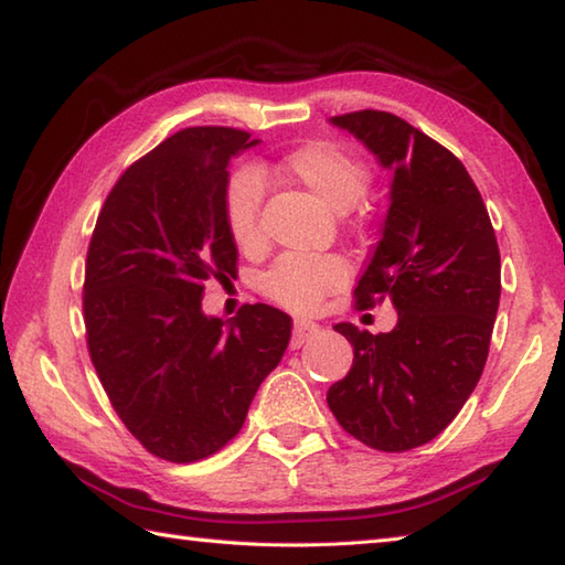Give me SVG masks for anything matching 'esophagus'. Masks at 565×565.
Listing matches in <instances>:
<instances>
[{
	"mask_svg": "<svg viewBox=\"0 0 565 565\" xmlns=\"http://www.w3.org/2000/svg\"><path fill=\"white\" fill-rule=\"evenodd\" d=\"M318 326L316 322H310V320H296L294 322V347H301L303 342H308L310 338H313V334H318Z\"/></svg>",
	"mask_w": 565,
	"mask_h": 565,
	"instance_id": "1",
	"label": "esophagus"
}]
</instances>
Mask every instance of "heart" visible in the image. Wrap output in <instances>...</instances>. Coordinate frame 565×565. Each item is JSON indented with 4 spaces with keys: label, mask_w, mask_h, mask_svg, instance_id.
<instances>
[{
    "label": "heart",
    "mask_w": 565,
    "mask_h": 565,
    "mask_svg": "<svg viewBox=\"0 0 565 565\" xmlns=\"http://www.w3.org/2000/svg\"><path fill=\"white\" fill-rule=\"evenodd\" d=\"M281 167L286 174L330 203L334 211L356 206L371 184L369 164L332 140L303 142L284 154ZM262 199L264 182L257 167H237L223 191V223L235 247L247 255L264 247ZM347 279H350V267L338 255L289 252L262 276V291L274 303L294 313H310Z\"/></svg>",
    "instance_id": "b5f03b06"
}]
</instances>
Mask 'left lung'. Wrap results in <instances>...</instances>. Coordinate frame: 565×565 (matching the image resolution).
<instances>
[{"label":"left lung","instance_id":"1","mask_svg":"<svg viewBox=\"0 0 565 565\" xmlns=\"http://www.w3.org/2000/svg\"><path fill=\"white\" fill-rule=\"evenodd\" d=\"M350 130L393 170L383 235L354 289L359 310L391 298L398 326H334L354 347L328 405L371 449L407 451L459 415L483 374L500 306V249L481 191L461 160L401 116L352 111Z\"/></svg>","mask_w":565,"mask_h":565}]
</instances>
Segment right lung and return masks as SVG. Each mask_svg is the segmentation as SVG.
<instances>
[{
    "label": "right lung",
    "mask_w": 565,
    "mask_h": 565,
    "mask_svg": "<svg viewBox=\"0 0 565 565\" xmlns=\"http://www.w3.org/2000/svg\"><path fill=\"white\" fill-rule=\"evenodd\" d=\"M255 142L227 126L179 130L118 177L89 239L92 364L130 435L172 463L206 459L243 429L291 340V318L267 303L231 326L201 310L209 281L237 276L223 191L227 162Z\"/></svg>",
    "instance_id": "right-lung-1"
}]
</instances>
